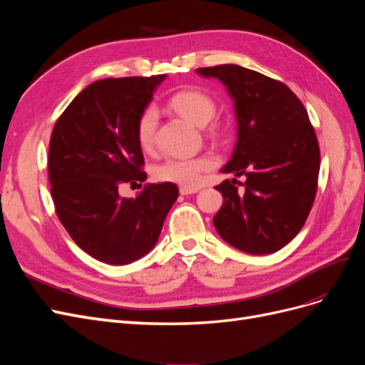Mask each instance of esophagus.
Segmentation results:
<instances>
[{
  "mask_svg": "<svg viewBox=\"0 0 365 365\" xmlns=\"http://www.w3.org/2000/svg\"><path fill=\"white\" fill-rule=\"evenodd\" d=\"M196 192H200V189H197V187H187V185H181L180 187V193L181 195H193Z\"/></svg>",
  "mask_w": 365,
  "mask_h": 365,
  "instance_id": "esophagus-1",
  "label": "esophagus"
}]
</instances>
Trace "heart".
Listing matches in <instances>:
<instances>
[{"label":"heart","instance_id":"obj_1","mask_svg":"<svg viewBox=\"0 0 365 365\" xmlns=\"http://www.w3.org/2000/svg\"><path fill=\"white\" fill-rule=\"evenodd\" d=\"M169 106L176 114L196 126H205L216 114V102L212 96L200 90H181L169 98ZM158 111L153 105L143 109L137 121V141L143 150H152L157 140ZM213 158L200 155L193 158H168L153 169V178L161 182L193 187L201 175L213 168Z\"/></svg>","mask_w":365,"mask_h":365}]
</instances>
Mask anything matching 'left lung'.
<instances>
[{
    "instance_id": "left-lung-1",
    "label": "left lung",
    "mask_w": 365,
    "mask_h": 365,
    "mask_svg": "<svg viewBox=\"0 0 365 365\" xmlns=\"http://www.w3.org/2000/svg\"><path fill=\"white\" fill-rule=\"evenodd\" d=\"M196 71L216 77L233 97L237 143L222 172L247 178L216 185L224 204L215 228L248 254L279 251L303 228L317 195L319 146L306 108L280 81L239 65Z\"/></svg>"
}]
</instances>
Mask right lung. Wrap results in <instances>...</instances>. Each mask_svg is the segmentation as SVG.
<instances>
[{
    "mask_svg": "<svg viewBox=\"0 0 365 365\" xmlns=\"http://www.w3.org/2000/svg\"><path fill=\"white\" fill-rule=\"evenodd\" d=\"M164 79L120 77L88 85L51 132L48 181L56 215L77 245L109 264L149 252L178 197L172 182L146 184L135 197L118 195L121 184L148 176L137 121Z\"/></svg>",
    "mask_w": 365,
    "mask_h": 365,
    "instance_id": "obj_1",
    "label": "right lung"
}]
</instances>
